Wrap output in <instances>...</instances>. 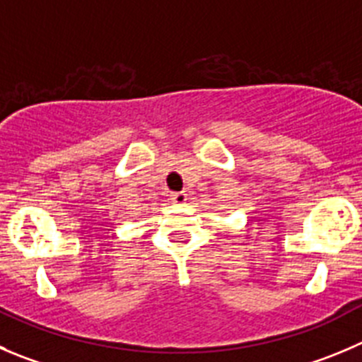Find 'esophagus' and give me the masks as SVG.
I'll use <instances>...</instances> for the list:
<instances>
[{"label":"esophagus","instance_id":"34e87169","mask_svg":"<svg viewBox=\"0 0 362 362\" xmlns=\"http://www.w3.org/2000/svg\"><path fill=\"white\" fill-rule=\"evenodd\" d=\"M170 199L174 202H177V204H183V202H187V194H185V192H174V194L170 195Z\"/></svg>","mask_w":362,"mask_h":362}]
</instances>
